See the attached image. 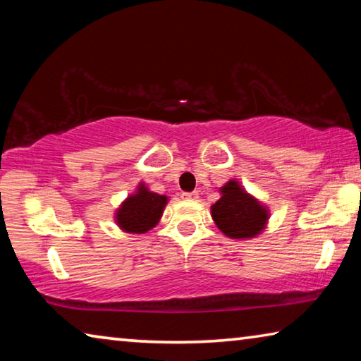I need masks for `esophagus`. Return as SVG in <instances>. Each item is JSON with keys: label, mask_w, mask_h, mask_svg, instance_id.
Returning <instances> with one entry per match:
<instances>
[{"label": "esophagus", "mask_w": 361, "mask_h": 361, "mask_svg": "<svg viewBox=\"0 0 361 361\" xmlns=\"http://www.w3.org/2000/svg\"><path fill=\"white\" fill-rule=\"evenodd\" d=\"M183 197L188 199V200H197V199H199V192H197V191L185 192V194H183Z\"/></svg>", "instance_id": "esophagus-1"}]
</instances>
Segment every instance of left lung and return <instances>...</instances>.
Segmentation results:
<instances>
[{
  "label": "left lung",
  "mask_w": 361,
  "mask_h": 361,
  "mask_svg": "<svg viewBox=\"0 0 361 361\" xmlns=\"http://www.w3.org/2000/svg\"><path fill=\"white\" fill-rule=\"evenodd\" d=\"M221 199L212 205V216L219 231L231 239H250L264 229L267 212L243 191L235 180L221 188Z\"/></svg>",
  "instance_id": "1"
}]
</instances>
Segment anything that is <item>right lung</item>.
<instances>
[{
	"label": "right lung",
	"instance_id": "obj_1",
	"mask_svg": "<svg viewBox=\"0 0 361 361\" xmlns=\"http://www.w3.org/2000/svg\"><path fill=\"white\" fill-rule=\"evenodd\" d=\"M166 204V195L151 192L145 185H140L137 194L130 195L121 205V209L116 213V221L126 232L143 234L157 224Z\"/></svg>",
	"mask_w": 361,
	"mask_h": 361
}]
</instances>
